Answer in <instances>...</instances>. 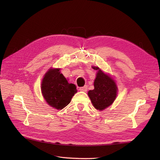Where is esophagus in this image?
Returning <instances> with one entry per match:
<instances>
[{
	"label": "esophagus",
	"mask_w": 160,
	"mask_h": 160,
	"mask_svg": "<svg viewBox=\"0 0 160 160\" xmlns=\"http://www.w3.org/2000/svg\"><path fill=\"white\" fill-rule=\"evenodd\" d=\"M79 90H80L81 91L85 92V91H88V86L85 85L84 87H82V88H79Z\"/></svg>",
	"instance_id": "34e87169"
}]
</instances>
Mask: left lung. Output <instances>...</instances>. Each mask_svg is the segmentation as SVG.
Returning a JSON list of instances; mask_svg holds the SVG:
<instances>
[{
    "label": "left lung",
    "mask_w": 160,
    "mask_h": 160,
    "mask_svg": "<svg viewBox=\"0 0 160 160\" xmlns=\"http://www.w3.org/2000/svg\"><path fill=\"white\" fill-rule=\"evenodd\" d=\"M97 71L94 80V89L88 91V96L94 108L103 111L113 104L118 95V88L113 78L99 67H92Z\"/></svg>",
    "instance_id": "1"
}]
</instances>
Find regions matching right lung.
<instances>
[{
  "label": "right lung",
  "mask_w": 160,
  "mask_h": 160,
  "mask_svg": "<svg viewBox=\"0 0 160 160\" xmlns=\"http://www.w3.org/2000/svg\"><path fill=\"white\" fill-rule=\"evenodd\" d=\"M60 71V68H50L41 85L42 95L47 104L58 110L65 108L77 92L76 86L68 83Z\"/></svg>",
  "instance_id": "1"
}]
</instances>
